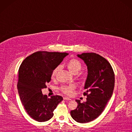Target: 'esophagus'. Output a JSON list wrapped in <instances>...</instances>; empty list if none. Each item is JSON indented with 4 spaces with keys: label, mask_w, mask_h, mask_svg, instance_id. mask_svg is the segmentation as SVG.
I'll use <instances>...</instances> for the list:
<instances>
[{
    "label": "esophagus",
    "mask_w": 132,
    "mask_h": 132,
    "mask_svg": "<svg viewBox=\"0 0 132 132\" xmlns=\"http://www.w3.org/2000/svg\"><path fill=\"white\" fill-rule=\"evenodd\" d=\"M63 99L64 100H71L70 98H69L68 97H63Z\"/></svg>",
    "instance_id": "obj_1"
}]
</instances>
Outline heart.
<instances>
[{"mask_svg": "<svg viewBox=\"0 0 132 132\" xmlns=\"http://www.w3.org/2000/svg\"><path fill=\"white\" fill-rule=\"evenodd\" d=\"M67 67L69 70L70 71L71 73L74 74L75 72H78L79 71L81 68H82V64L80 62L76 60V59H71V60H69L68 62L67 63ZM58 70V67H57L53 71L52 77V78H54ZM74 88V85H63L61 87V90L64 94L70 95L72 92V89Z\"/></svg>", "mask_w": 132, "mask_h": 132, "instance_id": "heart-1", "label": "heart"}]
</instances>
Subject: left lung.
<instances>
[{
    "label": "left lung",
    "mask_w": 132,
    "mask_h": 132,
    "mask_svg": "<svg viewBox=\"0 0 132 132\" xmlns=\"http://www.w3.org/2000/svg\"><path fill=\"white\" fill-rule=\"evenodd\" d=\"M77 57L82 60L87 68V76L84 88L86 102L78 104L77 108L71 111L75 121L87 123L96 119L104 109L112 95L114 86V74L107 60L94 53H83Z\"/></svg>",
    "instance_id": "left-lung-1"
}]
</instances>
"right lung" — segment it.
Masks as SVG:
<instances>
[{
    "instance_id": "obj_1",
    "label": "right lung",
    "mask_w": 132,
    "mask_h": 132,
    "mask_svg": "<svg viewBox=\"0 0 132 132\" xmlns=\"http://www.w3.org/2000/svg\"><path fill=\"white\" fill-rule=\"evenodd\" d=\"M69 54L67 53L37 52L23 61L19 70L18 93L27 113L38 122H45L54 115L53 111L63 98L42 93L51 80L54 70Z\"/></svg>"
}]
</instances>
